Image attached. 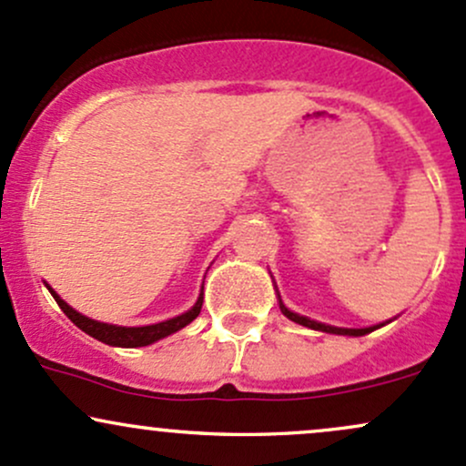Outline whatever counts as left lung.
Masks as SVG:
<instances>
[{
	"label": "left lung",
	"mask_w": 466,
	"mask_h": 466,
	"mask_svg": "<svg viewBox=\"0 0 466 466\" xmlns=\"http://www.w3.org/2000/svg\"><path fill=\"white\" fill-rule=\"evenodd\" d=\"M279 308H280V311H283L285 316H288L289 320H294V323H299V325H303V327H309V329L327 331V334H339V336H365V334H370V331L378 329V325H376V327H362V329H347V327H331V325L319 323V320H311V319H308V316H300V314H296V311H289V309L283 305V300H280V296H279Z\"/></svg>",
	"instance_id": "obj_1"
}]
</instances>
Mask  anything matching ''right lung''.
I'll return each instance as SVG.
<instances>
[{
    "label": "right lung",
    "mask_w": 466,
    "mask_h": 466,
    "mask_svg": "<svg viewBox=\"0 0 466 466\" xmlns=\"http://www.w3.org/2000/svg\"><path fill=\"white\" fill-rule=\"evenodd\" d=\"M48 288V285H46ZM50 294H53V299L57 300V305L64 311L66 316H68L73 323L79 327L81 331H86V334L92 336V339L106 342V345H112V347H146V345H152V342L166 339V336L175 334V331L183 329L186 325H190L194 319L198 316V311H201V305H203V291L198 294L197 303H194L192 309H187L186 314L181 316H175V319L170 320H163V323H157V325H146V327H119V325H108V323H99V320H92L88 316L79 314V311L70 308L66 300H61V296L55 291L53 288H48Z\"/></svg>",
    "instance_id": "obj_1"
}]
</instances>
